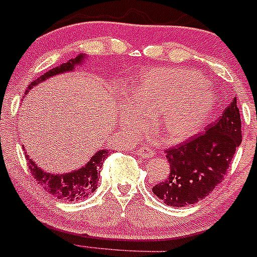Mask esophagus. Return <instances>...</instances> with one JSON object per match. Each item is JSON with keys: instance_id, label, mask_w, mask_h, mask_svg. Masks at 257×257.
Returning <instances> with one entry per match:
<instances>
[{"instance_id": "34e87169", "label": "esophagus", "mask_w": 257, "mask_h": 257, "mask_svg": "<svg viewBox=\"0 0 257 257\" xmlns=\"http://www.w3.org/2000/svg\"><path fill=\"white\" fill-rule=\"evenodd\" d=\"M137 156H139V157H142V158H146L147 160V158L153 157V156H155V152H153L151 148L144 147V148H140V150L137 151Z\"/></svg>"}]
</instances>
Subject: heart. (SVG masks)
<instances>
[{
    "mask_svg": "<svg viewBox=\"0 0 257 257\" xmlns=\"http://www.w3.org/2000/svg\"><path fill=\"white\" fill-rule=\"evenodd\" d=\"M137 109L126 116L136 131L157 117L166 141L179 144L194 137L207 123L215 96L205 79L194 70L156 68L142 74L132 91Z\"/></svg>",
    "mask_w": 257,
    "mask_h": 257,
    "instance_id": "heart-1",
    "label": "heart"
}]
</instances>
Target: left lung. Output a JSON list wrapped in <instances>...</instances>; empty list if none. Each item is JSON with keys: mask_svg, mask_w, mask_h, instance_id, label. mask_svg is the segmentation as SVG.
I'll return each instance as SVG.
<instances>
[{"mask_svg": "<svg viewBox=\"0 0 257 257\" xmlns=\"http://www.w3.org/2000/svg\"><path fill=\"white\" fill-rule=\"evenodd\" d=\"M241 140V118L234 97L207 131L166 151L169 176L152 192L169 207L204 199L224 179Z\"/></svg>", "mask_w": 257, "mask_h": 257, "instance_id": "left-lung-1", "label": "left lung"}]
</instances>
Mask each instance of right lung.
<instances>
[{
  "label": "right lung",
  "mask_w": 257,
  "mask_h": 257,
  "mask_svg": "<svg viewBox=\"0 0 257 257\" xmlns=\"http://www.w3.org/2000/svg\"><path fill=\"white\" fill-rule=\"evenodd\" d=\"M86 59H89V58L83 53H80L74 59H70L69 62L48 70L43 75L39 76L38 79L32 81L25 94H28L30 90L33 89V86H37L39 83H43L52 76L75 70V68L78 65L79 67L83 65ZM109 152L110 150L97 151L83 167H79L71 172H67V173H50L48 171H44L33 160H31L27 152H25V155L27 158L28 167H30L34 179L41 186H43L44 189L48 190L50 194L54 195L57 199L78 202V200L85 199L86 197H89L91 193L96 190L100 168H101L105 158L109 156Z\"/></svg>",
  "instance_id": "right-lung-1"
}]
</instances>
